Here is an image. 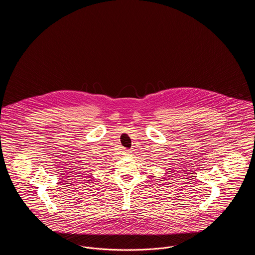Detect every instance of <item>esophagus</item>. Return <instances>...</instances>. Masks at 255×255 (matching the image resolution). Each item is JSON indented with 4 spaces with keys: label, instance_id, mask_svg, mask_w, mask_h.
Returning a JSON list of instances; mask_svg holds the SVG:
<instances>
[{
    "label": "esophagus",
    "instance_id": "obj_1",
    "mask_svg": "<svg viewBox=\"0 0 255 255\" xmlns=\"http://www.w3.org/2000/svg\"><path fill=\"white\" fill-rule=\"evenodd\" d=\"M122 155H123L124 157H128V156L131 155V151H130L129 149H123V150H122Z\"/></svg>",
    "mask_w": 255,
    "mask_h": 255
}]
</instances>
